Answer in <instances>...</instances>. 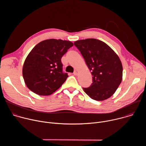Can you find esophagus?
<instances>
[{
	"mask_svg": "<svg viewBox=\"0 0 146 146\" xmlns=\"http://www.w3.org/2000/svg\"><path fill=\"white\" fill-rule=\"evenodd\" d=\"M73 74H74V75H75V76H77V75L78 74V71H77V70H75V71L74 72Z\"/></svg>",
	"mask_w": 146,
	"mask_h": 146,
	"instance_id": "esophagus-1",
	"label": "esophagus"
}]
</instances>
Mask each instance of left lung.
Returning <instances> with one entry per match:
<instances>
[{
  "label": "left lung",
  "mask_w": 146,
  "mask_h": 146,
  "mask_svg": "<svg viewBox=\"0 0 146 146\" xmlns=\"http://www.w3.org/2000/svg\"><path fill=\"white\" fill-rule=\"evenodd\" d=\"M74 46L80 51L91 71L92 83L83 88L92 99L102 101L111 96L121 84L122 65L116 53L105 43L95 38L77 40Z\"/></svg>",
  "instance_id": "1"
}]
</instances>
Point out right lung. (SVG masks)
<instances>
[{
	"label": "right lung",
	"mask_w": 146,
	"mask_h": 146,
	"mask_svg": "<svg viewBox=\"0 0 146 146\" xmlns=\"http://www.w3.org/2000/svg\"><path fill=\"white\" fill-rule=\"evenodd\" d=\"M73 46L70 41L47 39L41 41L27 56L23 75L28 88L42 96L51 95L68 77L62 70L61 58Z\"/></svg>",
	"instance_id": "obj_1"
}]
</instances>
